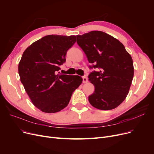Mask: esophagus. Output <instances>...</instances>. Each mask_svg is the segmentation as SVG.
I'll return each mask as SVG.
<instances>
[{
    "label": "esophagus",
    "instance_id": "1",
    "mask_svg": "<svg viewBox=\"0 0 154 154\" xmlns=\"http://www.w3.org/2000/svg\"><path fill=\"white\" fill-rule=\"evenodd\" d=\"M82 80H83V83L84 84H85V83H87L88 82V79L85 77H84L82 78Z\"/></svg>",
    "mask_w": 154,
    "mask_h": 154
}]
</instances>
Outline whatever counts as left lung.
<instances>
[{
	"mask_svg": "<svg viewBox=\"0 0 154 154\" xmlns=\"http://www.w3.org/2000/svg\"><path fill=\"white\" fill-rule=\"evenodd\" d=\"M77 42L88 62L99 68L88 75L94 92L88 97L93 107L103 110L118 107L125 99L134 77L131 55L119 40L102 31L77 35Z\"/></svg>",
	"mask_w": 154,
	"mask_h": 154,
	"instance_id": "obj_1",
	"label": "left lung"
}]
</instances>
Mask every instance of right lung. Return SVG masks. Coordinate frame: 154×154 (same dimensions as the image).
<instances>
[{"label":"right lung","mask_w":154,"mask_h":154,"mask_svg":"<svg viewBox=\"0 0 154 154\" xmlns=\"http://www.w3.org/2000/svg\"><path fill=\"white\" fill-rule=\"evenodd\" d=\"M75 42V35H48L22 54L18 67L20 81L32 103L43 112L51 114L66 107L82 82L79 75L57 74L66 60L67 51Z\"/></svg>","instance_id":"add662e5"}]
</instances>
